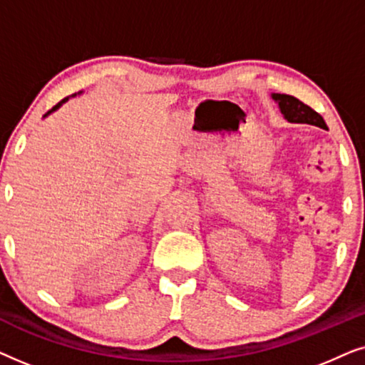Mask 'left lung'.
<instances>
[{"mask_svg": "<svg viewBox=\"0 0 365 365\" xmlns=\"http://www.w3.org/2000/svg\"><path fill=\"white\" fill-rule=\"evenodd\" d=\"M272 98L279 103L281 113L286 116L287 121L301 123V124H312V126L326 128V121L317 111H314L311 106L299 101L297 98L289 96V94L274 93Z\"/></svg>", "mask_w": 365, "mask_h": 365, "instance_id": "8db88e82", "label": "left lung"}]
</instances>
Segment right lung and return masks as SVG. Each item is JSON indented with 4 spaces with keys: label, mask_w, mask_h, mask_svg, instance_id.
Wrapping results in <instances>:
<instances>
[{
    "label": "right lung",
    "mask_w": 365,
    "mask_h": 365,
    "mask_svg": "<svg viewBox=\"0 0 365 365\" xmlns=\"http://www.w3.org/2000/svg\"><path fill=\"white\" fill-rule=\"evenodd\" d=\"M73 96H74V94H73ZM68 99H69V96H68V98H64V99H61V101H59V103L56 104V106H53V108H51V111H49V113H53V111H54V109H58L59 106H61V104H63V103H66V101H68ZM49 113H48V114H49Z\"/></svg>",
    "instance_id": "right-lung-1"
}]
</instances>
